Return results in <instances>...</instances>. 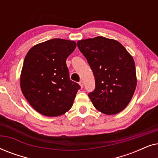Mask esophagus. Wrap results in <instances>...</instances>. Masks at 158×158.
<instances>
[{
    "instance_id": "1",
    "label": "esophagus",
    "mask_w": 158,
    "mask_h": 158,
    "mask_svg": "<svg viewBox=\"0 0 158 158\" xmlns=\"http://www.w3.org/2000/svg\"><path fill=\"white\" fill-rule=\"evenodd\" d=\"M79 84H80V85H81V88H83L84 84H83V81H81V82H80Z\"/></svg>"
}]
</instances>
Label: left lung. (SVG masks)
I'll return each mask as SVG.
<instances>
[{
    "label": "left lung",
    "mask_w": 158,
    "mask_h": 158,
    "mask_svg": "<svg viewBox=\"0 0 158 158\" xmlns=\"http://www.w3.org/2000/svg\"><path fill=\"white\" fill-rule=\"evenodd\" d=\"M77 44L95 77L96 88L88 94L94 107L107 115L123 111L137 86L132 56L118 41L103 36L79 40Z\"/></svg>",
    "instance_id": "8db88e82"
}]
</instances>
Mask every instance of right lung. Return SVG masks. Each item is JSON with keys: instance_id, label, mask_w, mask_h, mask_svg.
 <instances>
[{"instance_id": "right-lung-1", "label": "right lung", "mask_w": 158, "mask_h": 158, "mask_svg": "<svg viewBox=\"0 0 158 158\" xmlns=\"http://www.w3.org/2000/svg\"><path fill=\"white\" fill-rule=\"evenodd\" d=\"M76 43L52 39L34 45L23 61L21 91L28 102L44 116H58L71 109L81 86L70 81L66 60Z\"/></svg>"}]
</instances>
